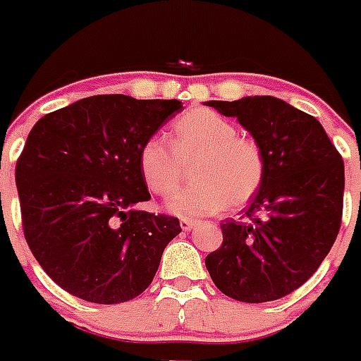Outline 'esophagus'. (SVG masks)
<instances>
[{
    "label": "esophagus",
    "mask_w": 361,
    "mask_h": 361,
    "mask_svg": "<svg viewBox=\"0 0 361 361\" xmlns=\"http://www.w3.org/2000/svg\"><path fill=\"white\" fill-rule=\"evenodd\" d=\"M181 228H183V231L185 232H189V231H192V228H195V226L198 225V221L197 219H181Z\"/></svg>",
    "instance_id": "esophagus-1"
}]
</instances>
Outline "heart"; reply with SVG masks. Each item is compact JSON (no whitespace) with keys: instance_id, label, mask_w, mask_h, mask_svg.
Listing matches in <instances>:
<instances>
[{"instance_id":"1","label":"heart","mask_w":361,"mask_h":361,"mask_svg":"<svg viewBox=\"0 0 361 361\" xmlns=\"http://www.w3.org/2000/svg\"><path fill=\"white\" fill-rule=\"evenodd\" d=\"M169 142L153 135L138 152L142 180L152 192L169 197L192 164L197 180L166 204L176 215L217 214L232 204L243 206L257 195L264 159L252 140L238 136L236 125L209 109H191L174 121Z\"/></svg>"}]
</instances>
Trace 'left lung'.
<instances>
[{
	"label": "left lung",
	"mask_w": 361,
	"mask_h": 361,
	"mask_svg": "<svg viewBox=\"0 0 361 361\" xmlns=\"http://www.w3.org/2000/svg\"><path fill=\"white\" fill-rule=\"evenodd\" d=\"M257 142L264 178L240 221L226 219L223 245L206 257L223 294L264 303L290 294L319 269L341 228L345 164L313 116L277 97L208 101Z\"/></svg>",
	"instance_id": "left-lung-1"
}]
</instances>
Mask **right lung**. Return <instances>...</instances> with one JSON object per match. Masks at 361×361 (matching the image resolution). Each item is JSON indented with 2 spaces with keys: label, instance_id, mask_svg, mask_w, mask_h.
<instances>
[{
  "label": "right lung",
  "instance_id": "obj_1",
  "mask_svg": "<svg viewBox=\"0 0 361 361\" xmlns=\"http://www.w3.org/2000/svg\"><path fill=\"white\" fill-rule=\"evenodd\" d=\"M180 110L178 99L93 95L33 125L16 163L24 236L73 296L112 305L152 285L181 226L135 208L152 198L138 152Z\"/></svg>",
  "mask_w": 361,
  "mask_h": 361
}]
</instances>
